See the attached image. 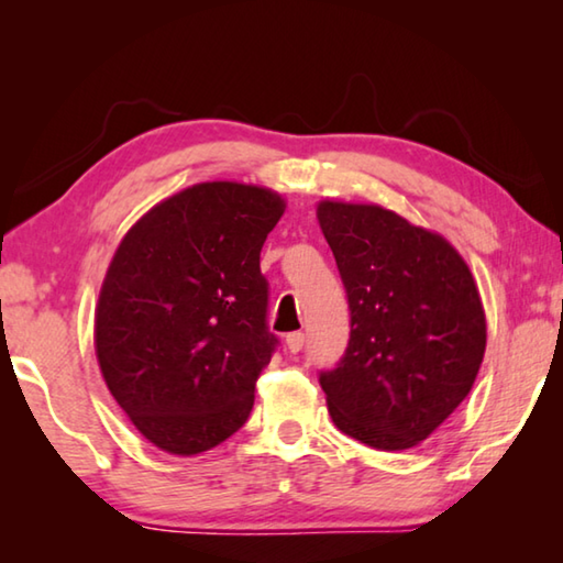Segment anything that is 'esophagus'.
<instances>
[{"label": "esophagus", "mask_w": 563, "mask_h": 563, "mask_svg": "<svg viewBox=\"0 0 563 563\" xmlns=\"http://www.w3.org/2000/svg\"><path fill=\"white\" fill-rule=\"evenodd\" d=\"M285 345H288V350H290L292 355H295V352H300V350H302V345H305V335H302V332H290V335L285 338Z\"/></svg>", "instance_id": "34e87169"}]
</instances>
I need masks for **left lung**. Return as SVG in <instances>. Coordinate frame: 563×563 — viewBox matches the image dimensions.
Masks as SVG:
<instances>
[{
  "instance_id": "1",
  "label": "left lung",
  "mask_w": 563,
  "mask_h": 563,
  "mask_svg": "<svg viewBox=\"0 0 563 563\" xmlns=\"http://www.w3.org/2000/svg\"><path fill=\"white\" fill-rule=\"evenodd\" d=\"M318 221L350 308L345 355L320 369L340 432L409 450L450 417L479 373L487 320L462 255L379 206L322 201Z\"/></svg>"
}]
</instances>
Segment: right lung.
Listing matches in <instances>:
<instances>
[{
  "label": "right lung",
  "mask_w": 563,
  "mask_h": 563,
  "mask_svg": "<svg viewBox=\"0 0 563 563\" xmlns=\"http://www.w3.org/2000/svg\"><path fill=\"white\" fill-rule=\"evenodd\" d=\"M285 201L213 180L151 208L123 235L97 305V357L136 430L170 454L225 442L253 409L278 338L261 247Z\"/></svg>",
  "instance_id": "add662e5"
}]
</instances>
